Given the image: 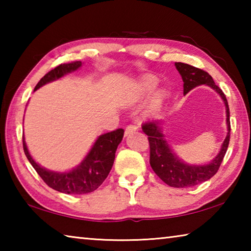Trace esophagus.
Listing matches in <instances>:
<instances>
[{"label":"esophagus","mask_w":251,"mask_h":251,"mask_svg":"<svg viewBox=\"0 0 251 251\" xmlns=\"http://www.w3.org/2000/svg\"><path fill=\"white\" fill-rule=\"evenodd\" d=\"M138 129V127L136 126V125H128L125 128V136H127V135H129L130 133H133V131H135V130H137Z\"/></svg>","instance_id":"obj_1"}]
</instances>
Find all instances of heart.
Here are the masks:
<instances>
[{
    "mask_svg": "<svg viewBox=\"0 0 251 251\" xmlns=\"http://www.w3.org/2000/svg\"><path fill=\"white\" fill-rule=\"evenodd\" d=\"M156 85H157V80L154 77H151V76H148V77H145L143 79L142 91L144 93L151 92L156 87Z\"/></svg>",
    "mask_w": 251,
    "mask_h": 251,
    "instance_id": "b5f03b06",
    "label": "heart"
}]
</instances>
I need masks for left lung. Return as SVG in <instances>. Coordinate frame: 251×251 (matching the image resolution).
Instances as JSON below:
<instances>
[{
  "label": "left lung",
  "instance_id": "1",
  "mask_svg": "<svg viewBox=\"0 0 251 251\" xmlns=\"http://www.w3.org/2000/svg\"><path fill=\"white\" fill-rule=\"evenodd\" d=\"M175 66L184 82V95L199 85H207L218 93L224 100L225 107H226V123L228 129L226 138L223 142L222 148L217 156L208 164L194 165L185 163L172 150L163 133L164 121L148 122L142 126L143 131L148 136V142H150V163L152 171L168 186L176 187V188H186V187L196 186L210 179L218 172L220 164L226 155L229 138H230V118H229V107L226 96L215 84L214 79L207 72L180 62L175 63Z\"/></svg>",
  "mask_w": 251,
  "mask_h": 251
}]
</instances>
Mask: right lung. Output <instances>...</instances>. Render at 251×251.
<instances>
[{
	"instance_id": "right-lung-1",
	"label": "right lung",
	"mask_w": 251,
	"mask_h": 251,
	"mask_svg": "<svg viewBox=\"0 0 251 251\" xmlns=\"http://www.w3.org/2000/svg\"><path fill=\"white\" fill-rule=\"evenodd\" d=\"M80 66H82L80 61L58 65L41 78L34 88V92L45 84L59 79L64 75L78 70ZM123 136H124V129L122 128L99 136L80 164L69 172L50 171L37 164L29 154L24 136L23 148L28 161L46 185L59 193L80 195L94 192L103 184L113 167L115 152L122 142Z\"/></svg>"
}]
</instances>
